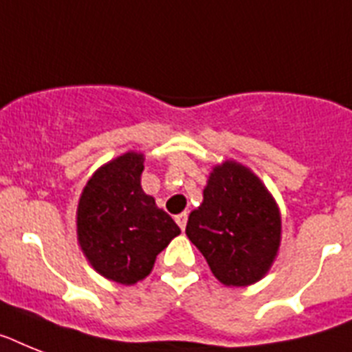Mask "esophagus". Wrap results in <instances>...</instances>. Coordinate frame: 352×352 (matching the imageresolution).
Here are the masks:
<instances>
[{"instance_id":"obj_1","label":"esophagus","mask_w":352,"mask_h":352,"mask_svg":"<svg viewBox=\"0 0 352 352\" xmlns=\"http://www.w3.org/2000/svg\"><path fill=\"white\" fill-rule=\"evenodd\" d=\"M175 222L179 224V228H181L182 231H184L186 228V222H188V213H181V215L175 217Z\"/></svg>"}]
</instances>
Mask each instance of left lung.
Wrapping results in <instances>:
<instances>
[{
    "label": "left lung",
    "instance_id": "1",
    "mask_svg": "<svg viewBox=\"0 0 352 352\" xmlns=\"http://www.w3.org/2000/svg\"><path fill=\"white\" fill-rule=\"evenodd\" d=\"M186 235L224 285H250L267 273L280 245V213L255 173L233 161L217 166Z\"/></svg>",
    "mask_w": 352,
    "mask_h": 352
}]
</instances>
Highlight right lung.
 <instances>
[{
  "instance_id": "1",
  "label": "right lung",
  "mask_w": 352,
  "mask_h": 352,
  "mask_svg": "<svg viewBox=\"0 0 352 352\" xmlns=\"http://www.w3.org/2000/svg\"><path fill=\"white\" fill-rule=\"evenodd\" d=\"M142 161L130 151L104 164L85 186L77 208L81 250L94 270L124 285L150 275L157 255L181 233L142 191Z\"/></svg>"
}]
</instances>
